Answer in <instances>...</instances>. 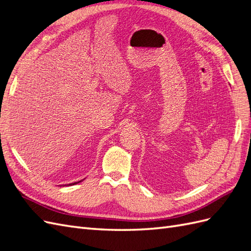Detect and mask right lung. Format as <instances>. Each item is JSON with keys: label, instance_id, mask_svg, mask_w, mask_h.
<instances>
[{"label": "right lung", "instance_id": "1", "mask_svg": "<svg viewBox=\"0 0 251 251\" xmlns=\"http://www.w3.org/2000/svg\"><path fill=\"white\" fill-rule=\"evenodd\" d=\"M77 183H78V182H77ZM72 184H76V182H75V183H72ZM69 185H71V184H69Z\"/></svg>", "mask_w": 251, "mask_h": 251}]
</instances>
